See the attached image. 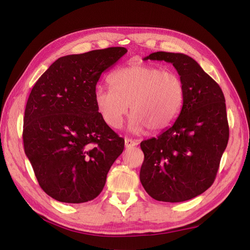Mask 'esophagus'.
Segmentation results:
<instances>
[{
  "mask_svg": "<svg viewBox=\"0 0 250 250\" xmlns=\"http://www.w3.org/2000/svg\"><path fill=\"white\" fill-rule=\"evenodd\" d=\"M139 144V141H135V140H131V139H125V148H130V147H134Z\"/></svg>",
  "mask_w": 250,
  "mask_h": 250,
  "instance_id": "obj_1",
  "label": "esophagus"
}]
</instances>
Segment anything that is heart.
Returning a JSON list of instances; mask_svg holds the SVG:
<instances>
[{
	"label": "heart",
	"instance_id": "b5f03b06",
	"mask_svg": "<svg viewBox=\"0 0 250 250\" xmlns=\"http://www.w3.org/2000/svg\"><path fill=\"white\" fill-rule=\"evenodd\" d=\"M111 87L98 86L94 102L110 128L119 129L129 110V130L141 133L149 128L160 132L171 126L182 111L183 82L176 74L153 65L121 67L109 77Z\"/></svg>",
	"mask_w": 250,
	"mask_h": 250
}]
</instances>
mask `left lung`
Segmentation results:
<instances>
[{
  "mask_svg": "<svg viewBox=\"0 0 250 250\" xmlns=\"http://www.w3.org/2000/svg\"><path fill=\"white\" fill-rule=\"evenodd\" d=\"M148 59L172 63L183 82L185 99L174 124L141 143V183L157 201L191 200L213 185L229 141L225 95L187 55L157 51L144 58Z\"/></svg>",
  "mask_w": 250,
  "mask_h": 250,
  "instance_id": "1",
  "label": "left lung"
}]
</instances>
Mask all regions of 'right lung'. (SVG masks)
Masks as SVG:
<instances>
[{"label": "right lung", "instance_id": "obj_1", "mask_svg": "<svg viewBox=\"0 0 250 250\" xmlns=\"http://www.w3.org/2000/svg\"><path fill=\"white\" fill-rule=\"evenodd\" d=\"M110 47L61 57L34 84L23 118V146L41 188L59 202L84 203L103 190L125 140L94 102L102 73L126 54Z\"/></svg>", "mask_w": 250, "mask_h": 250}]
</instances>
